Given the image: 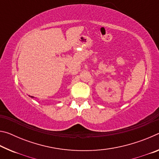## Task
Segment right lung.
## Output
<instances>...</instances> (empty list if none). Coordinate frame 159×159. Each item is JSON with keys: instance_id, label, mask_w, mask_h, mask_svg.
I'll list each match as a JSON object with an SVG mask.
<instances>
[{"instance_id": "obj_1", "label": "right lung", "mask_w": 159, "mask_h": 159, "mask_svg": "<svg viewBox=\"0 0 159 159\" xmlns=\"http://www.w3.org/2000/svg\"><path fill=\"white\" fill-rule=\"evenodd\" d=\"M31 98H34V97H31Z\"/></svg>"}]
</instances>
